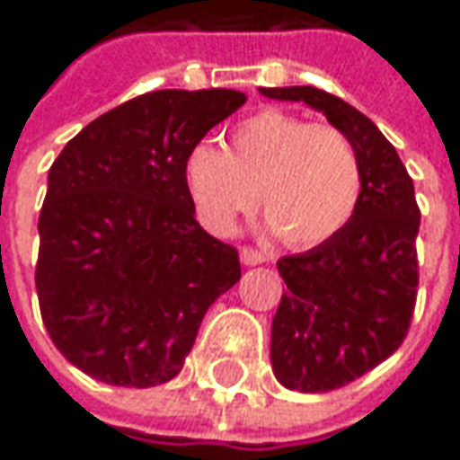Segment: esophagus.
Instances as JSON below:
<instances>
[{
	"instance_id": "1",
	"label": "esophagus",
	"mask_w": 460,
	"mask_h": 460,
	"mask_svg": "<svg viewBox=\"0 0 460 460\" xmlns=\"http://www.w3.org/2000/svg\"><path fill=\"white\" fill-rule=\"evenodd\" d=\"M240 261H243V266H258V263H266L269 256L263 253V251H258V248H240Z\"/></svg>"
}]
</instances>
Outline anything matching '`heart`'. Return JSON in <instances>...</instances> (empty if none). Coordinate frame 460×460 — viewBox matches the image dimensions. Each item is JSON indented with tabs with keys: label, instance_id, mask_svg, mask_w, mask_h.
<instances>
[{
	"label": "heart",
	"instance_id": "heart-1",
	"mask_svg": "<svg viewBox=\"0 0 460 460\" xmlns=\"http://www.w3.org/2000/svg\"><path fill=\"white\" fill-rule=\"evenodd\" d=\"M186 191L199 220L230 233L258 202L276 238L314 245L353 217L363 176L350 137L327 122L263 110L230 130L227 148L194 146L184 164Z\"/></svg>",
	"mask_w": 460,
	"mask_h": 460
}]
</instances>
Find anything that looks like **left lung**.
Wrapping results in <instances>:
<instances>
[{"label": "left lung", "instance_id": "left-lung-1", "mask_svg": "<svg viewBox=\"0 0 460 460\" xmlns=\"http://www.w3.org/2000/svg\"><path fill=\"white\" fill-rule=\"evenodd\" d=\"M258 92L323 112L350 137L361 161V199L343 230L276 263L287 284L271 323L276 379L294 392H330L386 361L410 330L420 230L415 186L394 146L341 97L314 86Z\"/></svg>", "mask_w": 460, "mask_h": 460}]
</instances>
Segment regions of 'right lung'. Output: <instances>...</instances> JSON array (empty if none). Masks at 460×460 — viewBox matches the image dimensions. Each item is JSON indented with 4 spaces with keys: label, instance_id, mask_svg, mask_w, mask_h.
Listing matches in <instances>:
<instances>
[{
    "label": "right lung",
    "instance_id": "add662e5",
    "mask_svg": "<svg viewBox=\"0 0 460 460\" xmlns=\"http://www.w3.org/2000/svg\"><path fill=\"white\" fill-rule=\"evenodd\" d=\"M245 104L233 89H164L89 122L48 171L35 287L50 341L112 386L171 381L238 251L194 220L189 151Z\"/></svg>",
    "mask_w": 460,
    "mask_h": 460
}]
</instances>
